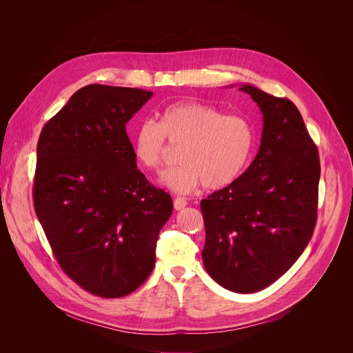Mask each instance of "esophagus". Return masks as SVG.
Instances as JSON below:
<instances>
[{"instance_id":"34e87169","label":"esophagus","mask_w":353,"mask_h":353,"mask_svg":"<svg viewBox=\"0 0 353 353\" xmlns=\"http://www.w3.org/2000/svg\"><path fill=\"white\" fill-rule=\"evenodd\" d=\"M173 205H174V210H176V211H180V210H183V208L187 205V201H185L184 198L177 196V198H174V201H173Z\"/></svg>"}]
</instances>
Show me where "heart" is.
I'll return each mask as SVG.
<instances>
[{
  "instance_id": "1",
  "label": "heart",
  "mask_w": 353,
  "mask_h": 353,
  "mask_svg": "<svg viewBox=\"0 0 353 353\" xmlns=\"http://www.w3.org/2000/svg\"><path fill=\"white\" fill-rule=\"evenodd\" d=\"M166 138L181 145V165L166 170L161 181L177 194L192 192L201 184L211 190L233 184L245 172L256 146L248 119L199 102L172 103L162 110L159 123L142 121L131 137L137 162L158 170L166 157Z\"/></svg>"
}]
</instances>
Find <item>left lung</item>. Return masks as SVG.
<instances>
[{"mask_svg": "<svg viewBox=\"0 0 353 353\" xmlns=\"http://www.w3.org/2000/svg\"><path fill=\"white\" fill-rule=\"evenodd\" d=\"M263 113L254 161L233 184L201 201L203 263L236 293H254L282 276L309 244L319 201L320 159L297 108L253 85L239 88Z\"/></svg>", "mask_w": 353, "mask_h": 353, "instance_id": "obj_1", "label": "left lung"}]
</instances>
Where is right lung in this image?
Returning <instances> with one entry per match:
<instances>
[{"label":"right lung","mask_w":353,"mask_h":353,"mask_svg":"<svg viewBox=\"0 0 353 353\" xmlns=\"http://www.w3.org/2000/svg\"><path fill=\"white\" fill-rule=\"evenodd\" d=\"M152 94L83 86L39 137L37 219L64 272L100 297H123L146 281L173 212L172 196L137 169L125 131Z\"/></svg>","instance_id":"right-lung-1"}]
</instances>
